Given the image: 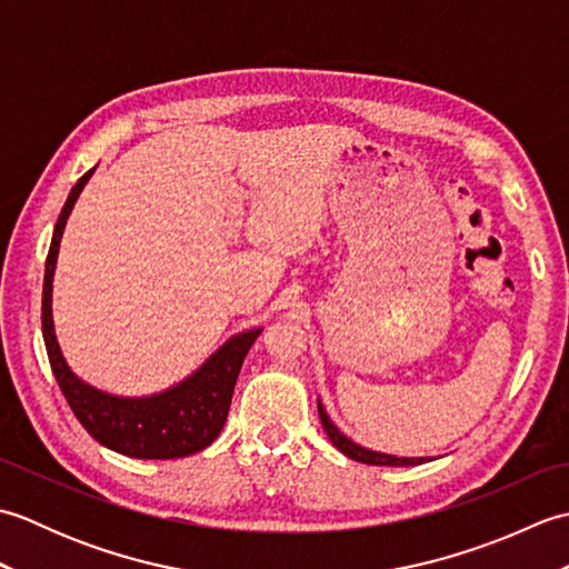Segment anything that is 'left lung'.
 <instances>
[{
  "instance_id": "obj_1",
  "label": "left lung",
  "mask_w": 569,
  "mask_h": 569,
  "mask_svg": "<svg viewBox=\"0 0 569 569\" xmlns=\"http://www.w3.org/2000/svg\"><path fill=\"white\" fill-rule=\"evenodd\" d=\"M318 413H320V422L325 432H328V438L332 440V445L340 450L342 455H347L349 459H357L361 465H383V467H413V465H422L428 462V457H396V455H386V452H377V450H367V447H361L357 442H352L347 438L345 432L337 430L335 422L330 420V416L325 413V408L318 398Z\"/></svg>"
}]
</instances>
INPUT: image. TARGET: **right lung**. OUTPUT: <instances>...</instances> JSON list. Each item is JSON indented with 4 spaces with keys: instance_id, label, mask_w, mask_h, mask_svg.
Here are the masks:
<instances>
[{
    "instance_id": "right-lung-1",
    "label": "right lung",
    "mask_w": 569,
    "mask_h": 569,
    "mask_svg": "<svg viewBox=\"0 0 569 569\" xmlns=\"http://www.w3.org/2000/svg\"><path fill=\"white\" fill-rule=\"evenodd\" d=\"M92 173L94 168H90L72 186L56 222L51 249H48L41 306L48 361H51L56 381L72 413L100 445L137 459H176L196 455L212 445L220 435L229 413V403H232L241 361H244L253 340L261 335V328L229 337L200 369L161 393L139 398L114 396L94 389L88 381H82L78 373H72L56 340L51 296L60 237H63L68 217Z\"/></svg>"
}]
</instances>
